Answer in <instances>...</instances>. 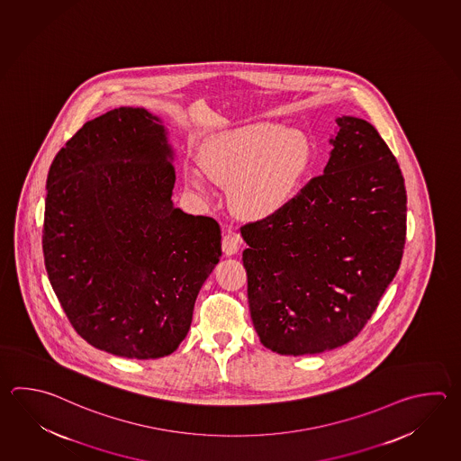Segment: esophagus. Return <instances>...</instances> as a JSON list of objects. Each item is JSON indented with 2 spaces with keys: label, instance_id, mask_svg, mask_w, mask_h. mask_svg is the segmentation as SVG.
<instances>
[{
  "label": "esophagus",
  "instance_id": "esophagus-1",
  "mask_svg": "<svg viewBox=\"0 0 461 461\" xmlns=\"http://www.w3.org/2000/svg\"><path fill=\"white\" fill-rule=\"evenodd\" d=\"M240 245H241V238H240V235H236V233L228 231V233L223 236V241H221V249H223V253H225L226 256H233V254L238 253Z\"/></svg>",
  "mask_w": 461,
  "mask_h": 461
}]
</instances>
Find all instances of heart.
<instances>
[{
    "label": "heart",
    "mask_w": 461,
    "mask_h": 461,
    "mask_svg": "<svg viewBox=\"0 0 461 461\" xmlns=\"http://www.w3.org/2000/svg\"><path fill=\"white\" fill-rule=\"evenodd\" d=\"M312 159L309 138L274 122H256L220 132L202 144L198 164L188 167L184 182L207 197L208 176L228 188V203L246 220L277 215L295 197Z\"/></svg>",
    "instance_id": "obj_1"
}]
</instances>
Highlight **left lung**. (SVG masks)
<instances>
[{
    "mask_svg": "<svg viewBox=\"0 0 461 461\" xmlns=\"http://www.w3.org/2000/svg\"><path fill=\"white\" fill-rule=\"evenodd\" d=\"M329 164L277 215L241 228L254 330L279 355L357 337L394 279L405 243L404 177L376 128L337 118Z\"/></svg>",
    "mask_w": 461,
    "mask_h": 461,
    "instance_id": "1",
    "label": "left lung"
}]
</instances>
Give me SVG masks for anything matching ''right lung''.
<instances>
[{
	"instance_id": "1",
	"label": "right lung",
	"mask_w": 461,
	"mask_h": 461,
	"mask_svg": "<svg viewBox=\"0 0 461 461\" xmlns=\"http://www.w3.org/2000/svg\"><path fill=\"white\" fill-rule=\"evenodd\" d=\"M172 162L159 116L122 106L85 122L49 169V281L77 333L116 357L174 353L221 256L215 220L174 207Z\"/></svg>"
}]
</instances>
